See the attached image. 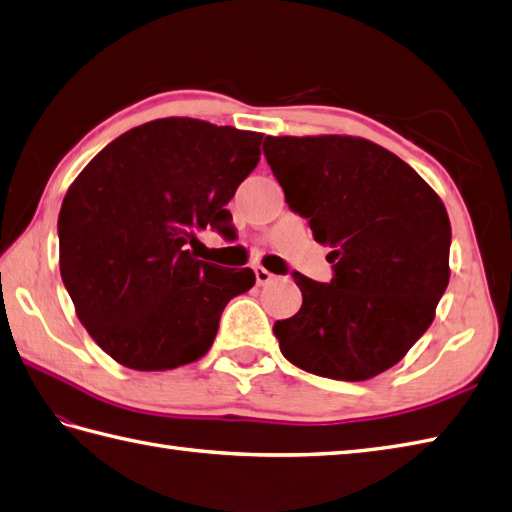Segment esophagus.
<instances>
[{"instance_id": "34e87169", "label": "esophagus", "mask_w": 512, "mask_h": 512, "mask_svg": "<svg viewBox=\"0 0 512 512\" xmlns=\"http://www.w3.org/2000/svg\"><path fill=\"white\" fill-rule=\"evenodd\" d=\"M275 279V275L270 273V270H266V268H262V266H257L255 268V281H257V286H266V284H270V281Z\"/></svg>"}]
</instances>
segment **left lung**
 I'll list each match as a JSON object with an SVG mask.
<instances>
[{"mask_svg": "<svg viewBox=\"0 0 512 512\" xmlns=\"http://www.w3.org/2000/svg\"><path fill=\"white\" fill-rule=\"evenodd\" d=\"M264 156L292 213L330 246L332 281L292 279L303 303L277 321L281 354L303 372L367 380L427 332L449 284L451 222L407 162L365 138L266 136Z\"/></svg>", "mask_w": 512, "mask_h": 512, "instance_id": "left-lung-1", "label": "left lung"}]
</instances>
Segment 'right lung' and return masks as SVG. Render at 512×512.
Returning <instances> with one entry per match:
<instances>
[{
    "mask_svg": "<svg viewBox=\"0 0 512 512\" xmlns=\"http://www.w3.org/2000/svg\"><path fill=\"white\" fill-rule=\"evenodd\" d=\"M264 134L158 118L112 140L72 182L59 266L76 317L116 363L162 372L209 352L250 268L195 257V233L235 231L224 206L262 156Z\"/></svg>",
    "mask_w": 512,
    "mask_h": 512,
    "instance_id": "right-lung-1",
    "label": "right lung"
}]
</instances>
